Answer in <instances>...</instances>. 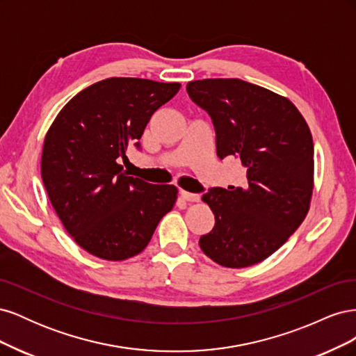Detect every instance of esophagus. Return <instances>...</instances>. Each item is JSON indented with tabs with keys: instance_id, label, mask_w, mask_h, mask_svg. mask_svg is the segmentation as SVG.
I'll return each instance as SVG.
<instances>
[{
	"instance_id": "esophagus-1",
	"label": "esophagus",
	"mask_w": 356,
	"mask_h": 356,
	"mask_svg": "<svg viewBox=\"0 0 356 356\" xmlns=\"http://www.w3.org/2000/svg\"><path fill=\"white\" fill-rule=\"evenodd\" d=\"M181 197L187 202H199L200 200L199 195H195V193H188V191H181Z\"/></svg>"
}]
</instances>
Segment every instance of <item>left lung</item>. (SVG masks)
Instances as JSON below:
<instances>
[{"mask_svg":"<svg viewBox=\"0 0 356 356\" xmlns=\"http://www.w3.org/2000/svg\"><path fill=\"white\" fill-rule=\"evenodd\" d=\"M190 98L212 118L217 156L246 166L248 187L203 195L215 215L199 239L204 255L230 268L261 263L281 248L310 208L314 139L305 117L285 96L239 79L187 83Z\"/></svg>","mask_w":356,"mask_h":356,"instance_id":"1","label":"left lung"}]
</instances>
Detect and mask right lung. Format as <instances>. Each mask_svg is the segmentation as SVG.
<instances>
[{
  "mask_svg": "<svg viewBox=\"0 0 356 356\" xmlns=\"http://www.w3.org/2000/svg\"><path fill=\"white\" fill-rule=\"evenodd\" d=\"M179 83L111 77L63 106L44 138L41 178L53 209L75 243L108 261L143 252L174 208L175 186L127 177L118 159L139 147L144 129Z\"/></svg>",
  "mask_w": 356,
  "mask_h": 356,
  "instance_id": "right-lung-1",
  "label": "right lung"
}]
</instances>
